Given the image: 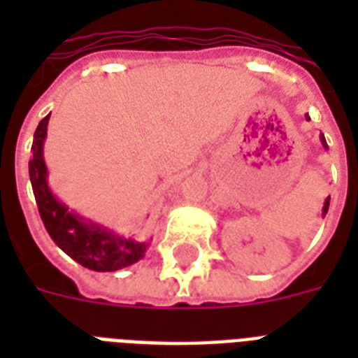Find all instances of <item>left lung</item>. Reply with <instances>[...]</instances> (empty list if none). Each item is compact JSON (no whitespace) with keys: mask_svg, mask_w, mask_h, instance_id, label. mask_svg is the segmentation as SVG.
Masks as SVG:
<instances>
[{"mask_svg":"<svg viewBox=\"0 0 358 358\" xmlns=\"http://www.w3.org/2000/svg\"><path fill=\"white\" fill-rule=\"evenodd\" d=\"M306 120H308V117H306ZM320 139H322V145L327 148V141H325V137H323V134L320 135ZM329 202H331V196H327V201H325V204H323V210H322V215L325 217V213H327L329 210Z\"/></svg>","mask_w":358,"mask_h":358,"instance_id":"left-lung-1","label":"left lung"}]
</instances>
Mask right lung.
<instances>
[{
  "label": "right lung",
  "instance_id": "add662e5",
  "mask_svg": "<svg viewBox=\"0 0 358 358\" xmlns=\"http://www.w3.org/2000/svg\"><path fill=\"white\" fill-rule=\"evenodd\" d=\"M48 120L50 115H46L35 129L31 146L33 157L29 159V178L38 213L50 238L70 258L92 271H117L139 262L145 256L148 243L135 241L131 238H120L100 224L85 221L53 196L52 189L48 187V169L42 154Z\"/></svg>",
  "mask_w": 358,
  "mask_h": 358
}]
</instances>
